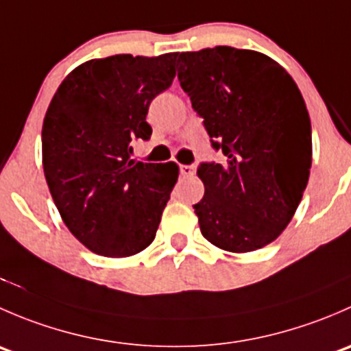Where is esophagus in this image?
<instances>
[{"instance_id":"1","label":"esophagus","mask_w":351,"mask_h":351,"mask_svg":"<svg viewBox=\"0 0 351 351\" xmlns=\"http://www.w3.org/2000/svg\"><path fill=\"white\" fill-rule=\"evenodd\" d=\"M180 175L186 176V178H189V176H193L195 175V168H193L192 165H182L180 166Z\"/></svg>"}]
</instances>
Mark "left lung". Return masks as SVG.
Segmentation results:
<instances>
[{
    "label": "left lung",
    "instance_id": "obj_1",
    "mask_svg": "<svg viewBox=\"0 0 351 351\" xmlns=\"http://www.w3.org/2000/svg\"><path fill=\"white\" fill-rule=\"evenodd\" d=\"M176 71L222 162L197 169L193 205L207 241L231 253L260 250L292 221L309 180L313 137L295 81L256 51L217 45L182 52Z\"/></svg>",
    "mask_w": 351,
    "mask_h": 351
}]
</instances>
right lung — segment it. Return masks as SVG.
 <instances>
[{"instance_id": "obj_1", "label": "right lung", "mask_w": 351, "mask_h": 351, "mask_svg": "<svg viewBox=\"0 0 351 351\" xmlns=\"http://www.w3.org/2000/svg\"><path fill=\"white\" fill-rule=\"evenodd\" d=\"M178 52L117 54L71 71L42 125V165L54 204L74 238L93 253L125 258L154 241L178 166L130 159L151 137L149 104L168 90Z\"/></svg>"}]
</instances>
